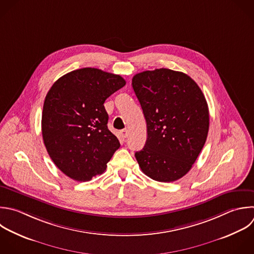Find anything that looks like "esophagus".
Here are the masks:
<instances>
[{
    "label": "esophagus",
    "mask_w": 254,
    "mask_h": 254,
    "mask_svg": "<svg viewBox=\"0 0 254 254\" xmlns=\"http://www.w3.org/2000/svg\"><path fill=\"white\" fill-rule=\"evenodd\" d=\"M120 134H121V137H122L123 139H125V138L128 136V131H127L126 129L121 130V131H120Z\"/></svg>",
    "instance_id": "34e87169"
}]
</instances>
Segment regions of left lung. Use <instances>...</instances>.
Masks as SVG:
<instances>
[{"mask_svg":"<svg viewBox=\"0 0 254 254\" xmlns=\"http://www.w3.org/2000/svg\"><path fill=\"white\" fill-rule=\"evenodd\" d=\"M132 86L148 134L144 148L135 153L139 167L155 181H177L191 169L207 137L204 95L189 75L168 68L137 73Z\"/></svg>","mask_w":254,"mask_h":254,"instance_id":"obj_1","label":"left lung"}]
</instances>
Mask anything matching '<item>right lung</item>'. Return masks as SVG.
Segmentation results:
<instances>
[{
  "mask_svg": "<svg viewBox=\"0 0 254 254\" xmlns=\"http://www.w3.org/2000/svg\"><path fill=\"white\" fill-rule=\"evenodd\" d=\"M126 84L123 77L85 67L59 78L43 109L42 133L56 166L78 182L102 174L119 140L107 127L105 100Z\"/></svg>",
  "mask_w": 254,
  "mask_h": 254,
  "instance_id": "add662e5",
  "label": "right lung"
}]
</instances>
